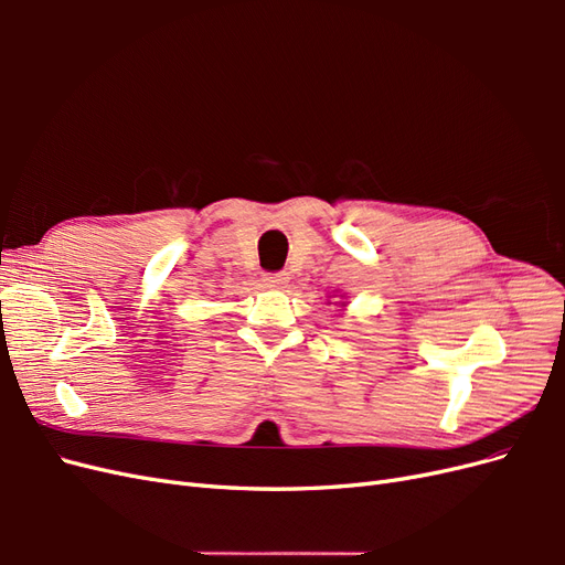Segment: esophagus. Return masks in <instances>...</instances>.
Returning a JSON list of instances; mask_svg holds the SVG:
<instances>
[{
  "label": "esophagus",
  "instance_id": "obj_1",
  "mask_svg": "<svg viewBox=\"0 0 565 565\" xmlns=\"http://www.w3.org/2000/svg\"><path fill=\"white\" fill-rule=\"evenodd\" d=\"M287 282H289V273H285V270L268 273V276H264V285L273 287V289H282V287H287Z\"/></svg>",
  "mask_w": 565,
  "mask_h": 565
}]
</instances>
